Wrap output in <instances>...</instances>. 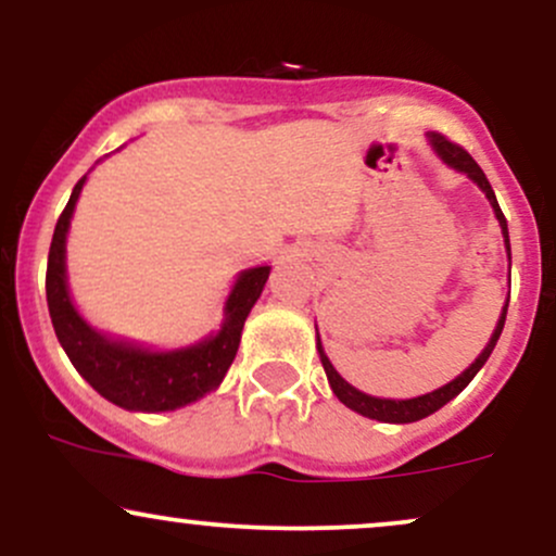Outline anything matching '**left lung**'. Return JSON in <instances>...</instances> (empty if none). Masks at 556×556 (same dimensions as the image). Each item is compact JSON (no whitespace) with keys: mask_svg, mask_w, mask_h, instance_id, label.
Returning <instances> with one entry per match:
<instances>
[{"mask_svg":"<svg viewBox=\"0 0 556 556\" xmlns=\"http://www.w3.org/2000/svg\"><path fill=\"white\" fill-rule=\"evenodd\" d=\"M431 143H433V149L439 151V156H442L444 162L450 164V167L465 172V175H468L473 182H478V188H481L483 193H486V198L491 201V206H494L496 219H500V225H502L504 245H507V251H509L507 219H504L500 203H496V195H494V190H491V185L486 180V175H483V169L478 167V164L473 162V156H470L468 151L463 149V146L452 143L450 138L442 136V132H431ZM507 305H509V300H507V303H504L500 324H496L494 334H491L489 344H486V348H483V353L478 355L476 363H470V368H465V371L457 376L455 381H450V384L433 389V392L420 394V397H413V400H379V397H371V394L358 392V389H355V387H350L348 381H344L342 376L334 371V366H331L327 355H324L321 340H318L316 348H318V355H321L324 371H327L331 392H334L337 397H340V402H344V405L353 407L355 413H361V416L384 420V424H413V420H420V418L431 416V413H437L439 407H444L452 397H457V394H460L463 389L470 384V379H473V376L481 371L483 363L489 361L491 350H494V344H496V340H500V334H502V329H504V318H507Z\"/></svg>","mask_w":556,"mask_h":556,"instance_id":"obj_1","label":"left lung"}]
</instances>
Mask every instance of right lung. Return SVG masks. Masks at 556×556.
I'll return each instance as SVG.
<instances>
[{
	"label": "right lung",
	"mask_w": 556,
	"mask_h": 556,
	"mask_svg": "<svg viewBox=\"0 0 556 556\" xmlns=\"http://www.w3.org/2000/svg\"><path fill=\"white\" fill-rule=\"evenodd\" d=\"M83 182H86V175L73 188L65 212L56 219L52 245H49L47 303L56 340L65 348L67 358L73 361L83 379L101 397L125 407V410H175V407L203 397L219 387L227 368L232 366L242 324L269 279V266H256V269L240 274L238 285L227 300L225 327L212 340L195 344V348L175 350V353H149V350L132 348V344L106 340L78 316L75 305L70 303L65 282L67 227Z\"/></svg>",
	"instance_id": "obj_1"
}]
</instances>
